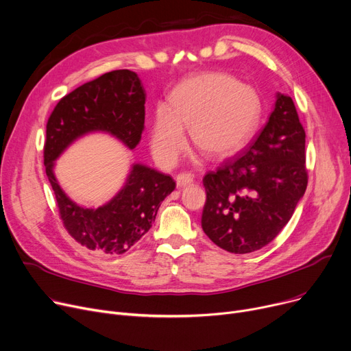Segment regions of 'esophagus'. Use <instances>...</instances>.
<instances>
[{"label": "esophagus", "mask_w": 351, "mask_h": 351, "mask_svg": "<svg viewBox=\"0 0 351 351\" xmlns=\"http://www.w3.org/2000/svg\"><path fill=\"white\" fill-rule=\"evenodd\" d=\"M193 181H194V176L190 173H182L176 177V182H177L178 188H184L186 185H190Z\"/></svg>", "instance_id": "34e87169"}]
</instances>
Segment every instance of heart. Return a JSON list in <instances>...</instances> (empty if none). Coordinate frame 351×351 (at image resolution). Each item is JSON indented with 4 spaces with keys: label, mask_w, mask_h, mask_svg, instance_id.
Listing matches in <instances>:
<instances>
[{
    "label": "heart",
    "mask_w": 351,
    "mask_h": 351,
    "mask_svg": "<svg viewBox=\"0 0 351 351\" xmlns=\"http://www.w3.org/2000/svg\"><path fill=\"white\" fill-rule=\"evenodd\" d=\"M261 115L257 91L226 73L206 71L184 78L170 93L167 111L156 115L150 149L161 166L173 167L186 147L184 128L208 154L223 157L243 147Z\"/></svg>",
    "instance_id": "b5f03b06"
}]
</instances>
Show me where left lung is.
<instances>
[{"label":"left lung","mask_w":351,"mask_h":351,"mask_svg":"<svg viewBox=\"0 0 351 351\" xmlns=\"http://www.w3.org/2000/svg\"><path fill=\"white\" fill-rule=\"evenodd\" d=\"M201 226L221 249L260 250L282 230L305 194V130L289 95L277 93L261 132L240 154L204 177Z\"/></svg>","instance_id":"8db88e82"}]
</instances>
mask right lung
Instances as JSON below:
<instances>
[{
	"mask_svg": "<svg viewBox=\"0 0 351 351\" xmlns=\"http://www.w3.org/2000/svg\"><path fill=\"white\" fill-rule=\"evenodd\" d=\"M145 88L136 73L115 70L63 97L46 125L45 167L55 191L63 223L83 246L106 254H122L149 232L157 210L176 181L146 165L133 163L121 190L101 206H83L60 186L55 161L78 139L106 133L129 150L145 129Z\"/></svg>",
	"mask_w": 351,
	"mask_h": 351,
	"instance_id": "right-lung-1",
	"label": "right lung"
}]
</instances>
